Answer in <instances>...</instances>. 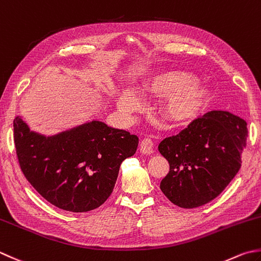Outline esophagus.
I'll return each mask as SVG.
<instances>
[{"instance_id": "34e87169", "label": "esophagus", "mask_w": 261, "mask_h": 261, "mask_svg": "<svg viewBox=\"0 0 261 261\" xmlns=\"http://www.w3.org/2000/svg\"><path fill=\"white\" fill-rule=\"evenodd\" d=\"M139 149H140L141 154H144V155L152 154V152H154V146H152L151 140L148 139V138H146V139L142 140Z\"/></svg>"}]
</instances>
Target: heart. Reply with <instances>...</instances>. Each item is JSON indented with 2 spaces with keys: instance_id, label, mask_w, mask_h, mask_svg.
Here are the masks:
<instances>
[{
  "instance_id": "b5f03b06",
  "label": "heart",
  "mask_w": 261,
  "mask_h": 261,
  "mask_svg": "<svg viewBox=\"0 0 261 261\" xmlns=\"http://www.w3.org/2000/svg\"><path fill=\"white\" fill-rule=\"evenodd\" d=\"M188 71L171 70L158 73L142 86V91L158 96H167L163 114L174 124H185L195 120L207 99V90ZM141 101L134 91L124 90L117 98V107L125 114L139 109Z\"/></svg>"
}]
</instances>
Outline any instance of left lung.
<instances>
[{
    "instance_id": "obj_1",
    "label": "left lung",
    "mask_w": 261,
    "mask_h": 261,
    "mask_svg": "<svg viewBox=\"0 0 261 261\" xmlns=\"http://www.w3.org/2000/svg\"><path fill=\"white\" fill-rule=\"evenodd\" d=\"M247 137V122L240 116L227 111L203 114L158 146L170 164L161 190L182 208H196L212 201L241 167Z\"/></svg>"
}]
</instances>
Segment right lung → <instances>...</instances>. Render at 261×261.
Masks as SVG:
<instances>
[{"label":"right lung","instance_id":"obj_1","mask_svg":"<svg viewBox=\"0 0 261 261\" xmlns=\"http://www.w3.org/2000/svg\"><path fill=\"white\" fill-rule=\"evenodd\" d=\"M13 138L20 167L35 190L66 212L93 211L113 192L125 158L139 138L101 121H87L53 136L32 131L15 116Z\"/></svg>","mask_w":261,"mask_h":261}]
</instances>
